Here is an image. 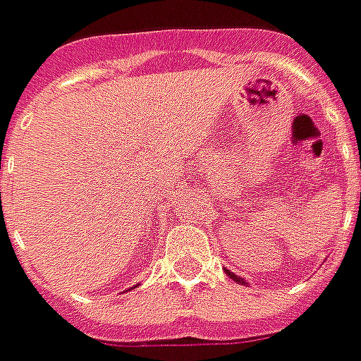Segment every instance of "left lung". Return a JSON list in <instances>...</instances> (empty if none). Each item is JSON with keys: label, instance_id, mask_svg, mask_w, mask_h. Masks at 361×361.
Segmentation results:
<instances>
[{"label": "left lung", "instance_id": "left-lung-1", "mask_svg": "<svg viewBox=\"0 0 361 361\" xmlns=\"http://www.w3.org/2000/svg\"><path fill=\"white\" fill-rule=\"evenodd\" d=\"M225 273H227V275H229V277H231V279H233V281H235V283L249 285V283H247V281H245V279H243V277H239V275H235V273H233V271L225 269Z\"/></svg>", "mask_w": 361, "mask_h": 361}]
</instances>
